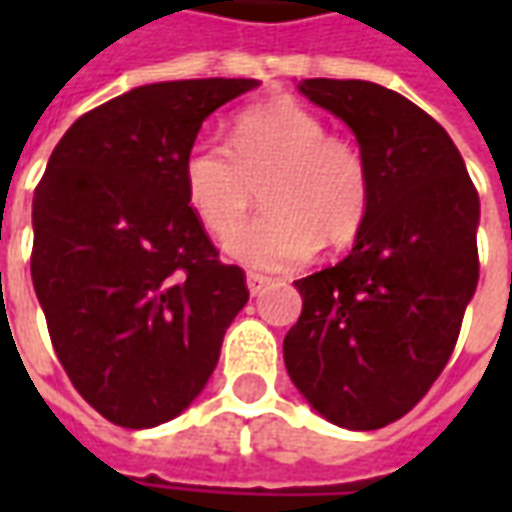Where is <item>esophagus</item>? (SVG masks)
I'll use <instances>...</instances> for the list:
<instances>
[{
  "mask_svg": "<svg viewBox=\"0 0 512 512\" xmlns=\"http://www.w3.org/2000/svg\"><path fill=\"white\" fill-rule=\"evenodd\" d=\"M268 282H271V279L263 277V274H249V277H246V288H249L252 296H260V293L266 290Z\"/></svg>",
  "mask_w": 512,
  "mask_h": 512,
  "instance_id": "obj_1",
  "label": "esophagus"
}]
</instances>
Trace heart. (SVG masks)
I'll use <instances>...</instances> for the list:
<instances>
[{"label":"heart","instance_id":"heart-1","mask_svg":"<svg viewBox=\"0 0 512 512\" xmlns=\"http://www.w3.org/2000/svg\"><path fill=\"white\" fill-rule=\"evenodd\" d=\"M233 150L200 134L183 153L186 202L211 235H226L254 199L267 211L230 232L224 252L255 271L301 266L318 244H351L370 208V169L359 147L290 98L238 112Z\"/></svg>","mask_w":512,"mask_h":512}]
</instances>
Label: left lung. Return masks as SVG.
Here are the masks:
<instances>
[{
  "label": "left lung",
  "instance_id": "8db88e82",
  "mask_svg": "<svg viewBox=\"0 0 512 512\" xmlns=\"http://www.w3.org/2000/svg\"><path fill=\"white\" fill-rule=\"evenodd\" d=\"M299 93L354 131L370 208L348 257L296 282L285 367L323 419L376 430L417 406L455 348L480 277V197L450 134L395 90L304 79Z\"/></svg>",
  "mask_w": 512,
  "mask_h": 512
}]
</instances>
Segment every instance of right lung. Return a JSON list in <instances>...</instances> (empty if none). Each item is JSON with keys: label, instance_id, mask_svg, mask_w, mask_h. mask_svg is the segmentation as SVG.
Returning a JSON list of instances; mask_svg holds the SVG:
<instances>
[{"label": "right lung", "instance_id": "add662e5", "mask_svg": "<svg viewBox=\"0 0 512 512\" xmlns=\"http://www.w3.org/2000/svg\"><path fill=\"white\" fill-rule=\"evenodd\" d=\"M257 79L134 87L82 115L32 200V285L51 345L90 406L156 428L200 395L249 301L183 194L202 123Z\"/></svg>", "mask_w": 512, "mask_h": 512}]
</instances>
